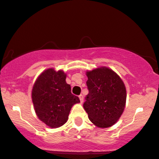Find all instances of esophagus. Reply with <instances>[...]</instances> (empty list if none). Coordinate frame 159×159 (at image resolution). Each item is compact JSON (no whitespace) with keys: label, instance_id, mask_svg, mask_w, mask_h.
Listing matches in <instances>:
<instances>
[{"label":"esophagus","instance_id":"34e87169","mask_svg":"<svg viewBox=\"0 0 159 159\" xmlns=\"http://www.w3.org/2000/svg\"><path fill=\"white\" fill-rule=\"evenodd\" d=\"M79 98H80V101H81V103L83 102H84V96H83V95H80Z\"/></svg>","mask_w":159,"mask_h":159}]
</instances>
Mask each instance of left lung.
Returning a JSON list of instances; mask_svg holds the SVG:
<instances>
[{
	"label": "left lung",
	"instance_id": "left-lung-1",
	"mask_svg": "<svg viewBox=\"0 0 159 159\" xmlns=\"http://www.w3.org/2000/svg\"><path fill=\"white\" fill-rule=\"evenodd\" d=\"M87 95L84 108L89 119L99 128L112 126L123 114L126 101L123 81L112 69L98 67L86 72Z\"/></svg>",
	"mask_w": 159,
	"mask_h": 159
}]
</instances>
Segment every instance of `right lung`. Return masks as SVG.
Here are the masks:
<instances>
[{
    "label": "right lung",
    "instance_id": "obj_1",
    "mask_svg": "<svg viewBox=\"0 0 159 159\" xmlns=\"http://www.w3.org/2000/svg\"><path fill=\"white\" fill-rule=\"evenodd\" d=\"M66 75L62 70L48 69L42 72L34 83L32 101L39 119L51 128H58L66 123L71 108L79 103L78 96L71 93L66 82Z\"/></svg>",
    "mask_w": 159,
    "mask_h": 159
}]
</instances>
